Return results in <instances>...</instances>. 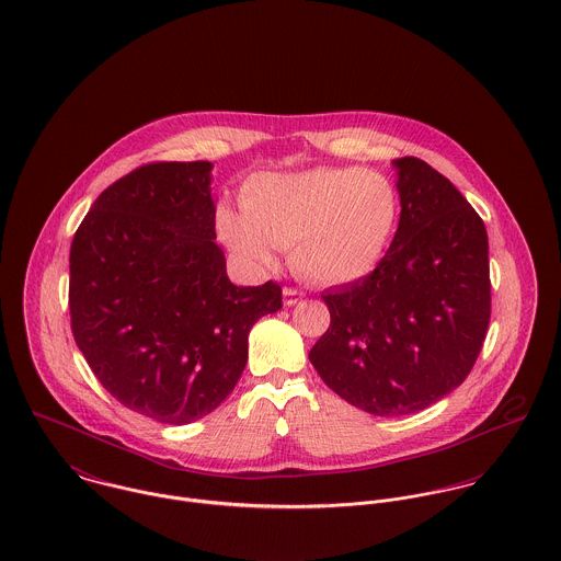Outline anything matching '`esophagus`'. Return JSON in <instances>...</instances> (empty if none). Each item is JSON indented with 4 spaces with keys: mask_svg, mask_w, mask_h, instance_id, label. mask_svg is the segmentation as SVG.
Wrapping results in <instances>:
<instances>
[{
    "mask_svg": "<svg viewBox=\"0 0 561 561\" xmlns=\"http://www.w3.org/2000/svg\"><path fill=\"white\" fill-rule=\"evenodd\" d=\"M301 297H304L301 290H297V288H284V304H286V306H295Z\"/></svg>",
    "mask_w": 561,
    "mask_h": 561,
    "instance_id": "esophagus-1",
    "label": "esophagus"
}]
</instances>
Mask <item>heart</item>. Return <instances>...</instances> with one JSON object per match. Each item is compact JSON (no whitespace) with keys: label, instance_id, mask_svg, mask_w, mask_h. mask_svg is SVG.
Here are the masks:
<instances>
[{"label":"heart","instance_id":"1","mask_svg":"<svg viewBox=\"0 0 561 561\" xmlns=\"http://www.w3.org/2000/svg\"><path fill=\"white\" fill-rule=\"evenodd\" d=\"M243 213L217 210L219 237L255 266L290 248L293 266L311 282L342 286L373 275L400 224L398 188L357 165L266 172L250 179Z\"/></svg>","mask_w":561,"mask_h":561}]
</instances>
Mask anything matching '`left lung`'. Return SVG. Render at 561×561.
<instances>
[{
  "label": "left lung",
  "instance_id": "1",
  "mask_svg": "<svg viewBox=\"0 0 561 561\" xmlns=\"http://www.w3.org/2000/svg\"><path fill=\"white\" fill-rule=\"evenodd\" d=\"M402 213L373 275L327 290L311 366L340 398L380 417L424 411L471 373L491 320L484 221L426 161H391Z\"/></svg>",
  "mask_w": 561,
  "mask_h": 561
}]
</instances>
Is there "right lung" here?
Listing matches in <instances>:
<instances>
[{"mask_svg":"<svg viewBox=\"0 0 561 561\" xmlns=\"http://www.w3.org/2000/svg\"><path fill=\"white\" fill-rule=\"evenodd\" d=\"M210 161L150 163L105 188L70 245V327L126 409L183 426L215 411L248 364L275 282L237 286L215 243Z\"/></svg>","mask_w":561,"mask_h":561,"instance_id":"obj_1","label":"right lung"}]
</instances>
